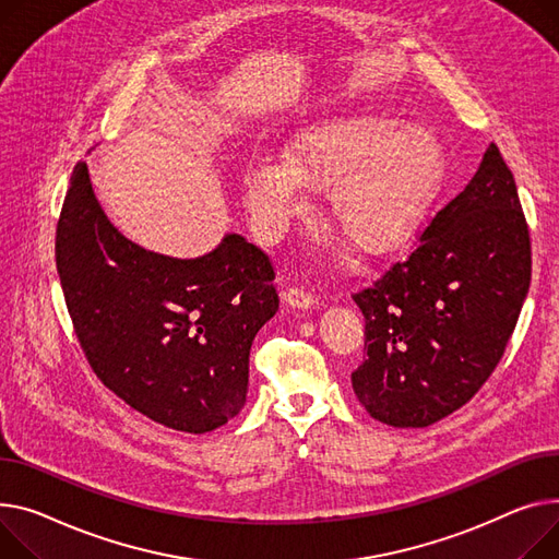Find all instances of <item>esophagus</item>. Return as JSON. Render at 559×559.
<instances>
[{
    "instance_id": "esophagus-1",
    "label": "esophagus",
    "mask_w": 559,
    "mask_h": 559,
    "mask_svg": "<svg viewBox=\"0 0 559 559\" xmlns=\"http://www.w3.org/2000/svg\"><path fill=\"white\" fill-rule=\"evenodd\" d=\"M283 304L287 308H294V310H308L310 306H314V296L308 287L304 285H292L283 292Z\"/></svg>"
}]
</instances>
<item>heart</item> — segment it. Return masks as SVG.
<instances>
[{"label":"heart","mask_w":559,"mask_h":559,"mask_svg":"<svg viewBox=\"0 0 559 559\" xmlns=\"http://www.w3.org/2000/svg\"><path fill=\"white\" fill-rule=\"evenodd\" d=\"M444 153L423 126H397L382 115L323 119L285 147L283 164L258 162L242 177L255 225L281 229L299 186L323 190L325 227L359 255L384 258L416 236L440 189Z\"/></svg>","instance_id":"heart-1"}]
</instances>
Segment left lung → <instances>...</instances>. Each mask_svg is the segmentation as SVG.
<instances>
[{"mask_svg":"<svg viewBox=\"0 0 559 559\" xmlns=\"http://www.w3.org/2000/svg\"><path fill=\"white\" fill-rule=\"evenodd\" d=\"M531 272L528 222L490 143L418 247L353 294L366 321V357L350 378L366 412L418 429L467 404L506 353Z\"/></svg>","mask_w":559,"mask_h":559,"instance_id":"8db88e82","label":"left lung"}]
</instances>
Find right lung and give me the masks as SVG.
Listing matches in <instances>:
<instances>
[{"label":"right lung","mask_w":559,"mask_h":559,"mask_svg":"<svg viewBox=\"0 0 559 559\" xmlns=\"http://www.w3.org/2000/svg\"><path fill=\"white\" fill-rule=\"evenodd\" d=\"M56 267L73 332L111 393L186 433L240 412L251 342L278 310L263 249L231 234L193 260L145 251L109 225L79 162L56 227Z\"/></svg>","instance_id":"1"}]
</instances>
